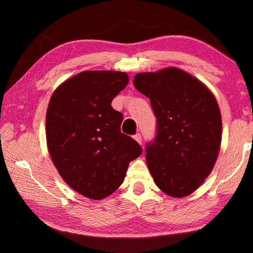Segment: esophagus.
Returning a JSON list of instances; mask_svg holds the SVG:
<instances>
[{"mask_svg":"<svg viewBox=\"0 0 253 253\" xmlns=\"http://www.w3.org/2000/svg\"><path fill=\"white\" fill-rule=\"evenodd\" d=\"M134 139L136 140L137 143L142 145V135H140V134H136V135L134 136Z\"/></svg>","mask_w":253,"mask_h":253,"instance_id":"34e87169","label":"esophagus"}]
</instances>
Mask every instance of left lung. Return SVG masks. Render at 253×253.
Wrapping results in <instances>:
<instances>
[{
  "label": "left lung",
  "instance_id": "8db88e82",
  "mask_svg": "<svg viewBox=\"0 0 253 253\" xmlns=\"http://www.w3.org/2000/svg\"><path fill=\"white\" fill-rule=\"evenodd\" d=\"M134 85L149 98L157 118L156 137L146 146L154 182L172 198L190 195L212 172L220 152L222 118L215 97L175 67L137 74Z\"/></svg>",
  "mask_w": 253,
  "mask_h": 253
}]
</instances>
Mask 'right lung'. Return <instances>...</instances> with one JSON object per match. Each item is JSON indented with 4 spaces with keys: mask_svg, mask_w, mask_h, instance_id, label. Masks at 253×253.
<instances>
[{
    "mask_svg": "<svg viewBox=\"0 0 253 253\" xmlns=\"http://www.w3.org/2000/svg\"><path fill=\"white\" fill-rule=\"evenodd\" d=\"M126 72L83 71L59 85L45 116L46 146L55 169L72 190L101 200L122 185L142 147L123 134V114L111 101L126 87Z\"/></svg>",
    "mask_w": 253,
    "mask_h": 253,
    "instance_id": "add662e5",
    "label": "right lung"
}]
</instances>
